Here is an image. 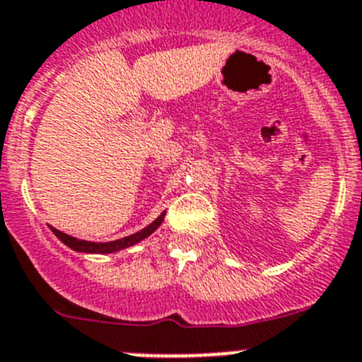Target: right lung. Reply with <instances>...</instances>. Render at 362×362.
<instances>
[{
	"mask_svg": "<svg viewBox=\"0 0 362 362\" xmlns=\"http://www.w3.org/2000/svg\"><path fill=\"white\" fill-rule=\"evenodd\" d=\"M165 218V211L159 215L156 221H152L148 226H145L144 230L136 231V233L127 235L124 238H118V240H109V242H91V240H82V238H75L71 235H66L62 231H59L57 228L49 226V230L53 231V235L66 244L69 250L73 251H78V253H88V255H109V253H118L122 250H127V247L134 246L138 242H141L144 238L151 237L159 226H161V222Z\"/></svg>",
	"mask_w": 362,
	"mask_h": 362,
	"instance_id": "right-lung-1",
	"label": "right lung"
}]
</instances>
